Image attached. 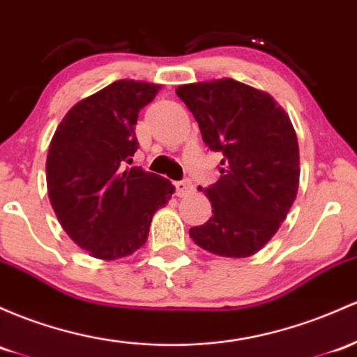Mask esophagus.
I'll list each match as a JSON object with an SVG mask.
<instances>
[{"label": "esophagus", "instance_id": "34e87169", "mask_svg": "<svg viewBox=\"0 0 357 357\" xmlns=\"http://www.w3.org/2000/svg\"><path fill=\"white\" fill-rule=\"evenodd\" d=\"M174 186H176V195H178V197H185V195H188L191 190H193V183H191L190 179L174 183Z\"/></svg>", "mask_w": 357, "mask_h": 357}]
</instances>
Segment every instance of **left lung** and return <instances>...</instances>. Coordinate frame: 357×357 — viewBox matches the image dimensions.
<instances>
[{"instance_id": "left-lung-1", "label": "left lung", "mask_w": 357, "mask_h": 357, "mask_svg": "<svg viewBox=\"0 0 357 357\" xmlns=\"http://www.w3.org/2000/svg\"><path fill=\"white\" fill-rule=\"evenodd\" d=\"M176 95L197 119L203 142L223 154L218 181L199 188L213 215L190 229V237L215 256H254L278 232L298 193L300 149L291 120L271 95L230 77L178 86Z\"/></svg>"}]
</instances>
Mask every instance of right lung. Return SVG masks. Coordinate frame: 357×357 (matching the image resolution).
<instances>
[{
    "mask_svg": "<svg viewBox=\"0 0 357 357\" xmlns=\"http://www.w3.org/2000/svg\"><path fill=\"white\" fill-rule=\"evenodd\" d=\"M162 86L120 79L66 113L47 154V193L57 220L89 256L115 261L146 244L152 217L169 202V179L125 169L139 142V112Z\"/></svg>",
    "mask_w": 357,
    "mask_h": 357,
    "instance_id": "obj_1",
    "label": "right lung"
}]
</instances>
